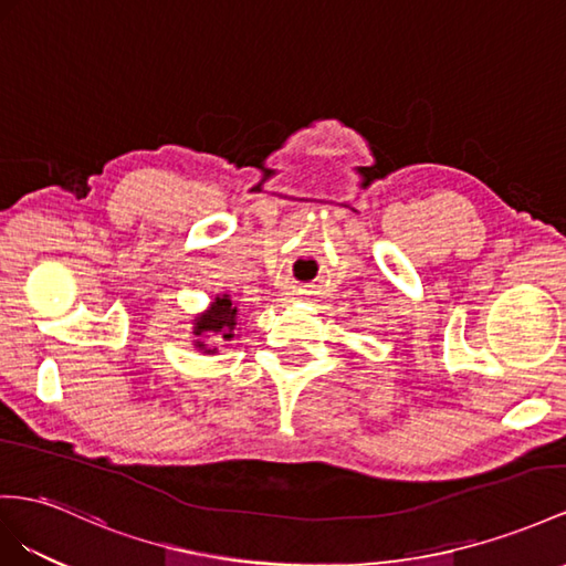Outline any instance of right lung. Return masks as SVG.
<instances>
[{
	"label": "right lung",
	"instance_id": "obj_1",
	"mask_svg": "<svg viewBox=\"0 0 566 566\" xmlns=\"http://www.w3.org/2000/svg\"><path fill=\"white\" fill-rule=\"evenodd\" d=\"M237 321H239V308L237 303L229 298V294L217 296L210 308L206 313H200L193 321V335L198 339H193L196 349H200L202 354H214L217 349H210L206 344L208 337H217V339H234L237 332Z\"/></svg>",
	"mask_w": 566,
	"mask_h": 566
}]
</instances>
